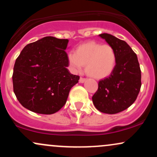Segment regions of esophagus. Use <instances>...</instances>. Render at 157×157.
Listing matches in <instances>:
<instances>
[{
	"mask_svg": "<svg viewBox=\"0 0 157 157\" xmlns=\"http://www.w3.org/2000/svg\"><path fill=\"white\" fill-rule=\"evenodd\" d=\"M86 81V78H82V77H80V80H79V82H80V83H83Z\"/></svg>",
	"mask_w": 157,
	"mask_h": 157,
	"instance_id": "1",
	"label": "esophagus"
}]
</instances>
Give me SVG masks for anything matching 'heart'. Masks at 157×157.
<instances>
[{
	"mask_svg": "<svg viewBox=\"0 0 157 157\" xmlns=\"http://www.w3.org/2000/svg\"><path fill=\"white\" fill-rule=\"evenodd\" d=\"M68 60L75 71H80L86 65V71L90 77L103 79L114 70L117 55L110 45L89 41L77 46L75 53H68Z\"/></svg>",
	"mask_w": 157,
	"mask_h": 157,
	"instance_id": "obj_1",
	"label": "heart"
}]
</instances>
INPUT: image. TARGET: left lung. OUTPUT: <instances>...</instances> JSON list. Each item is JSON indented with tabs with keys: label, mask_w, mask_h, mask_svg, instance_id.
<instances>
[{
	"label": "left lung",
	"mask_w": 157,
	"mask_h": 157,
	"mask_svg": "<svg viewBox=\"0 0 157 157\" xmlns=\"http://www.w3.org/2000/svg\"><path fill=\"white\" fill-rule=\"evenodd\" d=\"M99 36L113 48L117 63L112 74L100 80L92 101L98 111L113 114L127 109L136 100L141 88V70L137 56L125 41L107 33Z\"/></svg>",
	"instance_id": "left-lung-1"
}]
</instances>
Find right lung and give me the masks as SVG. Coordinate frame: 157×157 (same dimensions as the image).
Returning a JSON list of instances; mask_svg holds the SVG:
<instances>
[{"label": "right lung", "mask_w": 157, "mask_h": 157, "mask_svg": "<svg viewBox=\"0 0 157 157\" xmlns=\"http://www.w3.org/2000/svg\"><path fill=\"white\" fill-rule=\"evenodd\" d=\"M68 40L45 37L26 45L16 59L12 82L17 100L42 114L58 111L80 77L68 71Z\"/></svg>", "instance_id": "right-lung-1"}]
</instances>
